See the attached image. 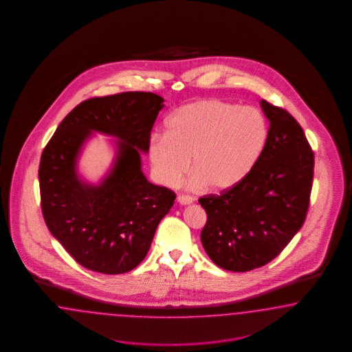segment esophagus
I'll return each instance as SVG.
<instances>
[{
  "instance_id": "esophagus-1",
  "label": "esophagus",
  "mask_w": 352,
  "mask_h": 352,
  "mask_svg": "<svg viewBox=\"0 0 352 352\" xmlns=\"http://www.w3.org/2000/svg\"><path fill=\"white\" fill-rule=\"evenodd\" d=\"M177 200H178V203L182 204V205H187V204H191L192 201H193L192 197L186 196V195H179V196L177 197Z\"/></svg>"
}]
</instances>
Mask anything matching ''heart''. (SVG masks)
I'll return each mask as SVG.
<instances>
[{"label": "heart", "mask_w": 352, "mask_h": 352, "mask_svg": "<svg viewBox=\"0 0 352 352\" xmlns=\"http://www.w3.org/2000/svg\"><path fill=\"white\" fill-rule=\"evenodd\" d=\"M168 134H156L149 159L157 179L174 184L190 169L193 187L226 191L240 184L261 160L268 139L262 112L222 99H200L177 109Z\"/></svg>", "instance_id": "1"}]
</instances>
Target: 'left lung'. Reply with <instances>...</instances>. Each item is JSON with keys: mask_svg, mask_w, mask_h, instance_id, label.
Listing matches in <instances>:
<instances>
[{"mask_svg": "<svg viewBox=\"0 0 352 352\" xmlns=\"http://www.w3.org/2000/svg\"><path fill=\"white\" fill-rule=\"evenodd\" d=\"M270 121L266 148L240 184L199 199L206 223L201 243L217 266L246 272L276 258L305 223L315 157L297 120L261 100Z\"/></svg>", "mask_w": 352, "mask_h": 352, "instance_id": "left-lung-1", "label": "left lung"}]
</instances>
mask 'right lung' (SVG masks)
<instances>
[{"label":"right lung","mask_w":352,"mask_h":352,"mask_svg":"<svg viewBox=\"0 0 352 352\" xmlns=\"http://www.w3.org/2000/svg\"><path fill=\"white\" fill-rule=\"evenodd\" d=\"M162 102L144 91L86 99L43 148L38 179L45 223L76 262L91 271L118 275L138 266L177 197L140 170L139 151H148ZM93 129L120 139L117 164L98 188L82 184L74 170L76 152Z\"/></svg>","instance_id":"right-lung-1"}]
</instances>
